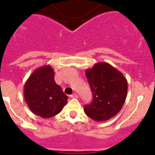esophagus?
Wrapping results in <instances>:
<instances>
[{
    "mask_svg": "<svg viewBox=\"0 0 155 155\" xmlns=\"http://www.w3.org/2000/svg\"><path fill=\"white\" fill-rule=\"evenodd\" d=\"M70 97L71 98H78V95L76 94H73L71 95Z\"/></svg>",
    "mask_w": 155,
    "mask_h": 155,
    "instance_id": "34e87169",
    "label": "esophagus"
}]
</instances>
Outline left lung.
Segmentation results:
<instances>
[{"label":"left lung","mask_w":155,"mask_h":155,"mask_svg":"<svg viewBox=\"0 0 155 155\" xmlns=\"http://www.w3.org/2000/svg\"><path fill=\"white\" fill-rule=\"evenodd\" d=\"M93 100L84 107L89 117L107 121L120 112L127 94V81L121 72L107 62H98L85 71Z\"/></svg>","instance_id":"left-lung-1"}]
</instances>
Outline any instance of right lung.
I'll return each mask as SVG.
<instances>
[{
    "mask_svg": "<svg viewBox=\"0 0 155 155\" xmlns=\"http://www.w3.org/2000/svg\"><path fill=\"white\" fill-rule=\"evenodd\" d=\"M54 70L46 65L36 69L25 84L24 95L31 112L43 118L60 113L68 97L54 81Z\"/></svg>",
    "mask_w": 155,
    "mask_h": 155,
    "instance_id": "add662e5",
    "label": "right lung"
}]
</instances>
